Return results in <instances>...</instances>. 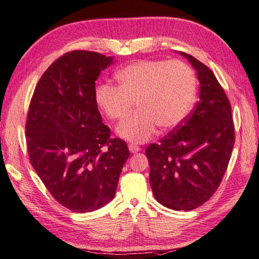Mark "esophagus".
<instances>
[{
    "label": "esophagus",
    "mask_w": 259,
    "mask_h": 259,
    "mask_svg": "<svg viewBox=\"0 0 259 259\" xmlns=\"http://www.w3.org/2000/svg\"><path fill=\"white\" fill-rule=\"evenodd\" d=\"M128 149H130V151L132 152V153H138L140 150H141V148H140L139 146H137V144H130Z\"/></svg>",
    "instance_id": "34e87169"
}]
</instances>
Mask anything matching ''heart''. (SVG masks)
<instances>
[{
    "mask_svg": "<svg viewBox=\"0 0 259 259\" xmlns=\"http://www.w3.org/2000/svg\"><path fill=\"white\" fill-rule=\"evenodd\" d=\"M118 86L104 83L95 88L94 100L111 120H121L134 102L138 110L118 126L126 141L146 142L162 130L178 127L191 111L197 80L191 67L179 60H141L116 74Z\"/></svg>",
    "mask_w": 259,
    "mask_h": 259,
    "instance_id": "heart-1",
    "label": "heart"
}]
</instances>
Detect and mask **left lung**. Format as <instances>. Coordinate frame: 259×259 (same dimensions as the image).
Instances as JSON below:
<instances>
[{
  "mask_svg": "<svg viewBox=\"0 0 259 259\" xmlns=\"http://www.w3.org/2000/svg\"><path fill=\"white\" fill-rule=\"evenodd\" d=\"M197 71L196 108L159 143L147 148L150 185L156 200L169 209L192 210L220 187L234 146L231 104L209 68L180 52Z\"/></svg>",
  "mask_w": 259,
  "mask_h": 259,
  "instance_id": "1",
  "label": "left lung"
}]
</instances>
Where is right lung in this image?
<instances>
[{"instance_id":"1","label":"right lung","mask_w":259,"mask_h":259,"mask_svg":"<svg viewBox=\"0 0 259 259\" xmlns=\"http://www.w3.org/2000/svg\"><path fill=\"white\" fill-rule=\"evenodd\" d=\"M112 62L92 51L63 54L40 77L27 116L35 171L60 205L80 214L112 200L130 157L125 141L110 138L94 100L95 80Z\"/></svg>"}]
</instances>
